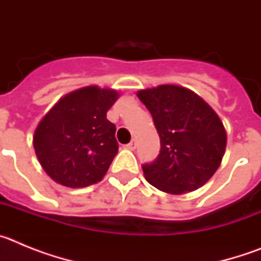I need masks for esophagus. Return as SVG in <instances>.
I'll list each match as a JSON object with an SVG mask.
<instances>
[{
	"mask_svg": "<svg viewBox=\"0 0 261 261\" xmlns=\"http://www.w3.org/2000/svg\"><path fill=\"white\" fill-rule=\"evenodd\" d=\"M126 149H129V150H135L136 149V142L135 141H130L128 145H126Z\"/></svg>",
	"mask_w": 261,
	"mask_h": 261,
	"instance_id": "34e87169",
	"label": "esophagus"
}]
</instances>
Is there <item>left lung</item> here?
Listing matches in <instances>:
<instances>
[{"instance_id": "left-lung-1", "label": "left lung", "mask_w": 261, "mask_h": 261, "mask_svg": "<svg viewBox=\"0 0 261 261\" xmlns=\"http://www.w3.org/2000/svg\"><path fill=\"white\" fill-rule=\"evenodd\" d=\"M138 99L154 120L161 150L144 163L146 180L168 193L192 192L213 176L226 149L220 117L191 90L174 85L141 90Z\"/></svg>"}]
</instances>
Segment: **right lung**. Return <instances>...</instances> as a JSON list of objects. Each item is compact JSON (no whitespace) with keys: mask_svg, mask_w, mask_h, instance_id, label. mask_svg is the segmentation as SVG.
<instances>
[{"mask_svg":"<svg viewBox=\"0 0 261 261\" xmlns=\"http://www.w3.org/2000/svg\"><path fill=\"white\" fill-rule=\"evenodd\" d=\"M116 99L114 90L85 87L60 99L43 117L34 147L53 180L70 188L102 180L119 149L116 126L106 116Z\"/></svg>","mask_w":261,"mask_h":261,"instance_id":"1","label":"right lung"}]
</instances>
